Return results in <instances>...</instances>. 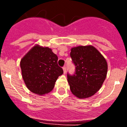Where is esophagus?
I'll return each instance as SVG.
<instances>
[{
	"mask_svg": "<svg viewBox=\"0 0 127 127\" xmlns=\"http://www.w3.org/2000/svg\"><path fill=\"white\" fill-rule=\"evenodd\" d=\"M63 70H64V73L65 74L66 71H67V67H66L65 65H64L63 67Z\"/></svg>",
	"mask_w": 127,
	"mask_h": 127,
	"instance_id": "1",
	"label": "esophagus"
}]
</instances>
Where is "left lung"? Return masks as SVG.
Segmentation results:
<instances>
[{
  "label": "left lung",
  "instance_id": "8db88e82",
  "mask_svg": "<svg viewBox=\"0 0 127 127\" xmlns=\"http://www.w3.org/2000/svg\"><path fill=\"white\" fill-rule=\"evenodd\" d=\"M70 56L75 65L74 74L67 73L72 93L79 98L92 96L101 88L106 77L107 62L92 46L72 48Z\"/></svg>",
  "mask_w": 127,
  "mask_h": 127
}]
</instances>
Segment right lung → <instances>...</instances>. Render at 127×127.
Returning a JSON list of instances; mask_svg holds the SVG:
<instances>
[{
	"label": "right lung",
	"mask_w": 127,
	"mask_h": 127,
	"mask_svg": "<svg viewBox=\"0 0 127 127\" xmlns=\"http://www.w3.org/2000/svg\"><path fill=\"white\" fill-rule=\"evenodd\" d=\"M58 57L50 48L35 46L20 62L22 77L32 92L44 95L53 90L58 76L64 73Z\"/></svg>",
	"instance_id": "1"
}]
</instances>
